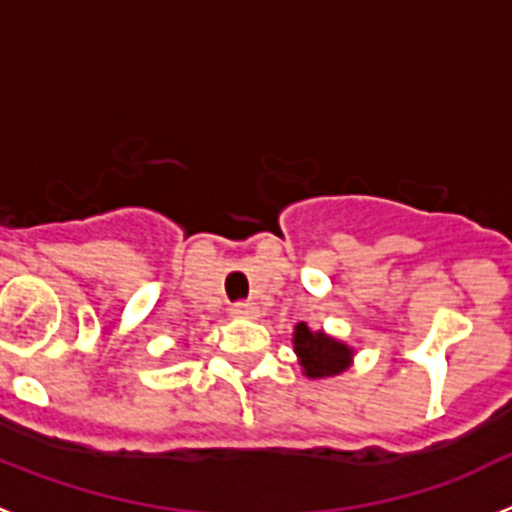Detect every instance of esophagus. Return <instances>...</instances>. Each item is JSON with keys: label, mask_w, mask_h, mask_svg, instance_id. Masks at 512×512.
Here are the masks:
<instances>
[{"label": "esophagus", "mask_w": 512, "mask_h": 512, "mask_svg": "<svg viewBox=\"0 0 512 512\" xmlns=\"http://www.w3.org/2000/svg\"><path fill=\"white\" fill-rule=\"evenodd\" d=\"M230 312H233V315H238V318H256L259 307L253 305V302H235V305L230 307Z\"/></svg>", "instance_id": "obj_1"}]
</instances>
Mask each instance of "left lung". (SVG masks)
I'll return each instance as SVG.
<instances>
[{"mask_svg":"<svg viewBox=\"0 0 512 512\" xmlns=\"http://www.w3.org/2000/svg\"><path fill=\"white\" fill-rule=\"evenodd\" d=\"M295 351L300 356V364L307 377H333L343 372L351 361V348L346 343H338L325 333H312L305 323L295 328Z\"/></svg>","mask_w":512,"mask_h":512,"instance_id":"1","label":"left lung"}]
</instances>
